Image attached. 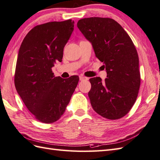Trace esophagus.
Returning a JSON list of instances; mask_svg holds the SVG:
<instances>
[{
  "instance_id": "34e87169",
  "label": "esophagus",
  "mask_w": 160,
  "mask_h": 160,
  "mask_svg": "<svg viewBox=\"0 0 160 160\" xmlns=\"http://www.w3.org/2000/svg\"><path fill=\"white\" fill-rule=\"evenodd\" d=\"M88 80V78L87 77H84L83 76H80V80Z\"/></svg>"
}]
</instances>
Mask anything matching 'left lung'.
Listing matches in <instances>:
<instances>
[{
	"instance_id": "obj_1",
	"label": "left lung",
	"mask_w": 160,
	"mask_h": 160,
	"mask_svg": "<svg viewBox=\"0 0 160 160\" xmlns=\"http://www.w3.org/2000/svg\"><path fill=\"white\" fill-rule=\"evenodd\" d=\"M77 26L92 43L96 56L104 64L107 78L89 79L88 93L93 110L108 120H118L133 106L140 87L139 58L130 36L115 20L91 17Z\"/></svg>"
}]
</instances>
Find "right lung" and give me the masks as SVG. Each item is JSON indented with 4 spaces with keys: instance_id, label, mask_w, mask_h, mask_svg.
Instances as JSON below:
<instances>
[{
    "instance_id": "1",
    "label": "right lung",
    "mask_w": 160,
    "mask_h": 160,
    "mask_svg": "<svg viewBox=\"0 0 160 160\" xmlns=\"http://www.w3.org/2000/svg\"><path fill=\"white\" fill-rule=\"evenodd\" d=\"M74 22H49L34 27L20 47L14 84L17 92L37 120L50 124L65 111L79 77H54L52 68L61 62Z\"/></svg>"
}]
</instances>
